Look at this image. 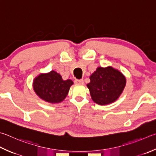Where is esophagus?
<instances>
[{
  "mask_svg": "<svg viewBox=\"0 0 156 156\" xmlns=\"http://www.w3.org/2000/svg\"><path fill=\"white\" fill-rule=\"evenodd\" d=\"M74 83L77 84H83L84 80H83V79H80V80H75Z\"/></svg>",
  "mask_w": 156,
  "mask_h": 156,
  "instance_id": "esophagus-1",
  "label": "esophagus"
}]
</instances>
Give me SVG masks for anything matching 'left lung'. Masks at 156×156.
<instances>
[{
    "label": "left lung",
    "mask_w": 156,
    "mask_h": 156,
    "mask_svg": "<svg viewBox=\"0 0 156 156\" xmlns=\"http://www.w3.org/2000/svg\"><path fill=\"white\" fill-rule=\"evenodd\" d=\"M87 84L93 101L100 105L114 102L119 98L126 84L125 76L112 67H99L90 76Z\"/></svg>",
    "instance_id": "obj_1"
}]
</instances>
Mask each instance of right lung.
Listing matches in <instances>:
<instances>
[{"mask_svg":"<svg viewBox=\"0 0 156 156\" xmlns=\"http://www.w3.org/2000/svg\"><path fill=\"white\" fill-rule=\"evenodd\" d=\"M73 84L72 80H63L59 73L52 70L37 76L33 80V87L41 100L55 104L64 100Z\"/></svg>","mask_w":156,"mask_h":156,"instance_id":"right-lung-1","label":"right lung"}]
</instances>
